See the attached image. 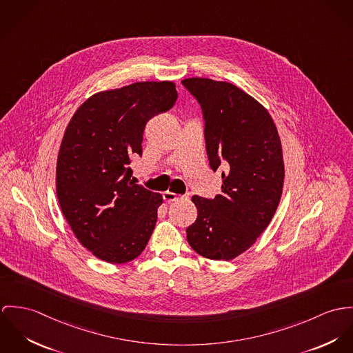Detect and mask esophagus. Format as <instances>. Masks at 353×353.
I'll list each match as a JSON object with an SVG mask.
<instances>
[{
	"label": "esophagus",
	"mask_w": 353,
	"mask_h": 353,
	"mask_svg": "<svg viewBox=\"0 0 353 353\" xmlns=\"http://www.w3.org/2000/svg\"><path fill=\"white\" fill-rule=\"evenodd\" d=\"M162 197H163V200H165L166 203H172V201L179 200V199H180V195H176V194H173V192L166 191V192H163V194H162Z\"/></svg>",
	"instance_id": "1"
}]
</instances>
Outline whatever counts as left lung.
Instances as JSON below:
<instances>
[{"mask_svg":"<svg viewBox=\"0 0 353 353\" xmlns=\"http://www.w3.org/2000/svg\"><path fill=\"white\" fill-rule=\"evenodd\" d=\"M204 119L210 166L222 172V194L192 196L197 208L187 239L200 256L233 260L261 234L279 205L284 162L270 112L230 82L183 79Z\"/></svg>","mask_w":353,"mask_h":353,"instance_id":"1","label":"left lung"}]
</instances>
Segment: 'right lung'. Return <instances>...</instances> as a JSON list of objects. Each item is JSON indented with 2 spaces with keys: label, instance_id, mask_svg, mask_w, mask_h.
Here are the masks:
<instances>
[{
  "label": "right lung",
  "instance_id": "obj_1",
  "mask_svg": "<svg viewBox=\"0 0 353 353\" xmlns=\"http://www.w3.org/2000/svg\"><path fill=\"white\" fill-rule=\"evenodd\" d=\"M177 100L170 81L135 82L90 96L70 120L57 161V195L79 242L96 257L124 264L146 248L162 196L135 184L146 123Z\"/></svg>",
  "mask_w": 353,
  "mask_h": 353
}]
</instances>
